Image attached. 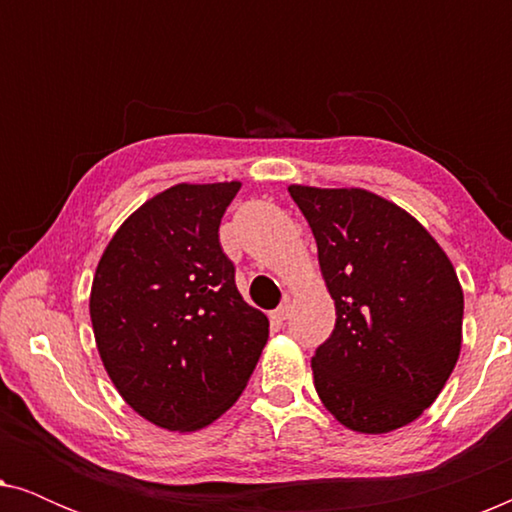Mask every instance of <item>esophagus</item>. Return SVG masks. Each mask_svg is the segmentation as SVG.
Here are the masks:
<instances>
[{"instance_id":"1","label":"esophagus","mask_w":512,"mask_h":512,"mask_svg":"<svg viewBox=\"0 0 512 512\" xmlns=\"http://www.w3.org/2000/svg\"><path fill=\"white\" fill-rule=\"evenodd\" d=\"M289 317H291V305H289V303L279 305L277 310L270 314V319H272V321H277V324H284V321L289 319Z\"/></svg>"}]
</instances>
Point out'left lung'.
<instances>
[{"label":"left lung","mask_w":512,"mask_h":512,"mask_svg":"<svg viewBox=\"0 0 512 512\" xmlns=\"http://www.w3.org/2000/svg\"><path fill=\"white\" fill-rule=\"evenodd\" d=\"M335 300L314 387L340 424L387 433L415 422L457 366L464 293L438 242L363 188L289 186Z\"/></svg>","instance_id":"obj_1"}]
</instances>
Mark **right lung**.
<instances>
[{"mask_svg":"<svg viewBox=\"0 0 512 512\" xmlns=\"http://www.w3.org/2000/svg\"><path fill=\"white\" fill-rule=\"evenodd\" d=\"M240 191L177 184L137 209L97 263L90 321L102 363L132 410L198 431L247 387L268 317L247 305L219 226Z\"/></svg>","mask_w":512,"mask_h":512,"instance_id":"right-lung-1","label":"right lung"}]
</instances>
